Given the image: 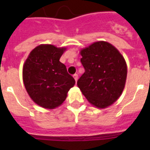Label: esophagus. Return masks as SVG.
I'll list each match as a JSON object with an SVG mask.
<instances>
[{"instance_id": "esophagus-1", "label": "esophagus", "mask_w": 150, "mask_h": 150, "mask_svg": "<svg viewBox=\"0 0 150 150\" xmlns=\"http://www.w3.org/2000/svg\"><path fill=\"white\" fill-rule=\"evenodd\" d=\"M73 77H74V79H75V82H77L78 78H79V76H78V74H75V75H73Z\"/></svg>"}]
</instances>
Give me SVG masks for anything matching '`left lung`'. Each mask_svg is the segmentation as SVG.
<instances>
[{
	"instance_id": "left-lung-1",
	"label": "left lung",
	"mask_w": 150,
	"mask_h": 150,
	"mask_svg": "<svg viewBox=\"0 0 150 150\" xmlns=\"http://www.w3.org/2000/svg\"><path fill=\"white\" fill-rule=\"evenodd\" d=\"M84 74L77 85L93 106L103 109L121 96L127 79V64L115 47L97 41L80 51Z\"/></svg>"
}]
</instances>
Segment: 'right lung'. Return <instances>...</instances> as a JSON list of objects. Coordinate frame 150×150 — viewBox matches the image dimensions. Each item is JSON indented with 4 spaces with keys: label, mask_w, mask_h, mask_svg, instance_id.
Segmentation results:
<instances>
[{
    "label": "right lung",
    "mask_w": 150,
    "mask_h": 150,
    "mask_svg": "<svg viewBox=\"0 0 150 150\" xmlns=\"http://www.w3.org/2000/svg\"><path fill=\"white\" fill-rule=\"evenodd\" d=\"M65 50L66 47L40 44L29 53L23 64L22 79L27 93L34 103L46 109L61 106L75 84L60 61Z\"/></svg>",
    "instance_id": "right-lung-1"
}]
</instances>
